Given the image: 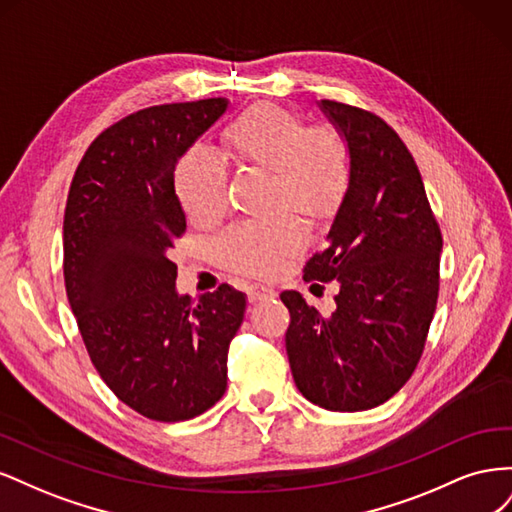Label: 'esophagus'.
Listing matches in <instances>:
<instances>
[{
    "mask_svg": "<svg viewBox=\"0 0 512 512\" xmlns=\"http://www.w3.org/2000/svg\"><path fill=\"white\" fill-rule=\"evenodd\" d=\"M247 297H250V303H260V301H267V299H275L277 292L269 286H252L250 292H247Z\"/></svg>",
    "mask_w": 512,
    "mask_h": 512,
    "instance_id": "esophagus-1",
    "label": "esophagus"
}]
</instances>
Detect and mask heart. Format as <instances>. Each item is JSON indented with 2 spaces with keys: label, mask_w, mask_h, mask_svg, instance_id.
Returning a JSON list of instances; mask_svg holds the SVG:
<instances>
[{
  "label": "heart",
  "mask_w": 512,
  "mask_h": 512,
  "mask_svg": "<svg viewBox=\"0 0 512 512\" xmlns=\"http://www.w3.org/2000/svg\"><path fill=\"white\" fill-rule=\"evenodd\" d=\"M226 147L239 164L271 170V205L297 209L307 218H324L342 200L350 156L333 128H305V121L277 104H258L226 130ZM228 170L218 153L192 147L175 170V190L183 211L209 224L226 209ZM305 245L299 222L288 213L230 226L215 241L228 267L247 275H271L280 262Z\"/></svg>",
  "instance_id": "obj_1"
}]
</instances>
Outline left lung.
Returning <instances> with one entry per match:
<instances>
[{
	"mask_svg": "<svg viewBox=\"0 0 512 512\" xmlns=\"http://www.w3.org/2000/svg\"><path fill=\"white\" fill-rule=\"evenodd\" d=\"M342 134L350 177L327 247L305 265V282H337L322 316L284 290L286 354L297 389L331 412L384 404L421 359L438 301L442 235L408 147L363 108L318 102Z\"/></svg>",
	"mask_w": 512,
	"mask_h": 512,
	"instance_id": "1",
	"label": "left lung"
}]
</instances>
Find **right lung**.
<instances>
[{
  "instance_id": "1",
  "label": "right lung",
  "mask_w": 512,
  "mask_h": 512,
  "mask_svg": "<svg viewBox=\"0 0 512 512\" xmlns=\"http://www.w3.org/2000/svg\"><path fill=\"white\" fill-rule=\"evenodd\" d=\"M226 98L162 104L104 130L76 168L64 215V280L98 374L151 421H188L226 391L247 299L228 284L194 301L168 258L185 230L175 166Z\"/></svg>"
}]
</instances>
